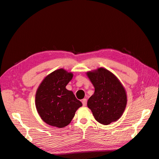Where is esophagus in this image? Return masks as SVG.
I'll use <instances>...</instances> for the list:
<instances>
[{
	"label": "esophagus",
	"instance_id": "esophagus-1",
	"mask_svg": "<svg viewBox=\"0 0 159 159\" xmlns=\"http://www.w3.org/2000/svg\"><path fill=\"white\" fill-rule=\"evenodd\" d=\"M82 103L84 106H86V105H87V99H84L82 100Z\"/></svg>",
	"mask_w": 159,
	"mask_h": 159
}]
</instances>
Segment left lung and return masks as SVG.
<instances>
[{
	"instance_id": "1",
	"label": "left lung",
	"mask_w": 159,
	"mask_h": 159,
	"mask_svg": "<svg viewBox=\"0 0 159 159\" xmlns=\"http://www.w3.org/2000/svg\"><path fill=\"white\" fill-rule=\"evenodd\" d=\"M86 74L95 88L88 101V107L96 121L105 125L117 121L127 102L126 91L121 81L104 68L88 71Z\"/></svg>"
}]
</instances>
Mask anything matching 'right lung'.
<instances>
[{
    "mask_svg": "<svg viewBox=\"0 0 159 159\" xmlns=\"http://www.w3.org/2000/svg\"><path fill=\"white\" fill-rule=\"evenodd\" d=\"M73 74L64 69L54 71L45 77L35 96L36 108L41 119L49 125L63 128L68 125L82 103L66 88Z\"/></svg>",
    "mask_w": 159,
    "mask_h": 159,
    "instance_id": "obj_1",
    "label": "right lung"
}]
</instances>
